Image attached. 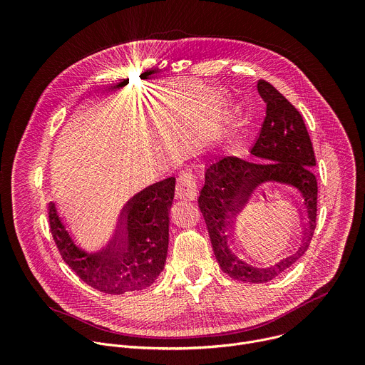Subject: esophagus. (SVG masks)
I'll return each instance as SVG.
<instances>
[{
	"mask_svg": "<svg viewBox=\"0 0 365 365\" xmlns=\"http://www.w3.org/2000/svg\"><path fill=\"white\" fill-rule=\"evenodd\" d=\"M197 195V183L190 172H180L176 182V197L193 200Z\"/></svg>",
	"mask_w": 365,
	"mask_h": 365,
	"instance_id": "esophagus-1",
	"label": "esophagus"
}]
</instances>
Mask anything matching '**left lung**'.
I'll list each match as a JSON object with an SVG mask.
<instances>
[{"mask_svg":"<svg viewBox=\"0 0 365 365\" xmlns=\"http://www.w3.org/2000/svg\"><path fill=\"white\" fill-rule=\"evenodd\" d=\"M257 89L267 106L264 123L251 148L258 162L237 155L218 158L206 166L197 202L222 272L240 282L266 283L293 266L307 251L317 228L318 182L314 175L315 151L303 117L270 82L258 81ZM267 180L289 184L298 192L307 228L304 242L293 256L273 268L259 269L236 255L230 242V227L249 192Z\"/></svg>","mask_w":365,"mask_h":365,"instance_id":"8db88e82","label":"left lung"}]
</instances>
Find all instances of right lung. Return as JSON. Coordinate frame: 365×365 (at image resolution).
Masks as SVG:
<instances>
[{"mask_svg": "<svg viewBox=\"0 0 365 365\" xmlns=\"http://www.w3.org/2000/svg\"><path fill=\"white\" fill-rule=\"evenodd\" d=\"M176 179L169 178L134 195L121 212L114 242L101 252L79 248L48 202V227L63 262L91 287L124 294L143 290L162 273L169 245V212Z\"/></svg>", "mask_w": 365, "mask_h": 365, "instance_id": "add662e5", "label": "right lung"}]
</instances>
